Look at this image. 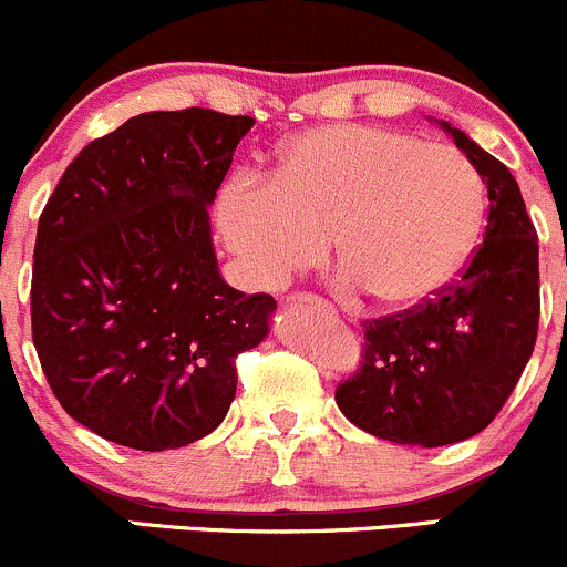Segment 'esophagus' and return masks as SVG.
<instances>
[{
	"instance_id": "34e87169",
	"label": "esophagus",
	"mask_w": 567,
	"mask_h": 567,
	"mask_svg": "<svg viewBox=\"0 0 567 567\" xmlns=\"http://www.w3.org/2000/svg\"><path fill=\"white\" fill-rule=\"evenodd\" d=\"M288 301L290 305H312L318 307V310H331L329 301H323L320 296H312V293H293Z\"/></svg>"
}]
</instances>
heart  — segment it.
Wrapping results in <instances>:
<instances>
[{"label": "heart", "mask_w": 567, "mask_h": 567, "mask_svg": "<svg viewBox=\"0 0 567 567\" xmlns=\"http://www.w3.org/2000/svg\"><path fill=\"white\" fill-rule=\"evenodd\" d=\"M485 183L447 142L375 125H323L279 151L268 183L221 188L219 230L247 274L277 288L323 257L386 307L431 299L472 251Z\"/></svg>", "instance_id": "obj_1"}]
</instances>
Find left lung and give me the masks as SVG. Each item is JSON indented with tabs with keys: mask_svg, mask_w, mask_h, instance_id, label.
<instances>
[{
	"mask_svg": "<svg viewBox=\"0 0 567 567\" xmlns=\"http://www.w3.org/2000/svg\"><path fill=\"white\" fill-rule=\"evenodd\" d=\"M488 186V225L461 277L431 299L364 323L362 364L334 400L362 431L444 447L494 422L516 390L540 318L537 233L511 169L442 123Z\"/></svg>",
	"mask_w": 567,
	"mask_h": 567,
	"instance_id": "8db88e82",
	"label": "left lung"
}]
</instances>
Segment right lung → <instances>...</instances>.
<instances>
[{"label":"right lung","mask_w":567,"mask_h":567,"mask_svg":"<svg viewBox=\"0 0 567 567\" xmlns=\"http://www.w3.org/2000/svg\"><path fill=\"white\" fill-rule=\"evenodd\" d=\"M247 114L145 112L93 140L38 221L32 342L62 409L114 444L186 447L221 425L238 353L277 301L221 279L208 205Z\"/></svg>","instance_id":"1"}]
</instances>
